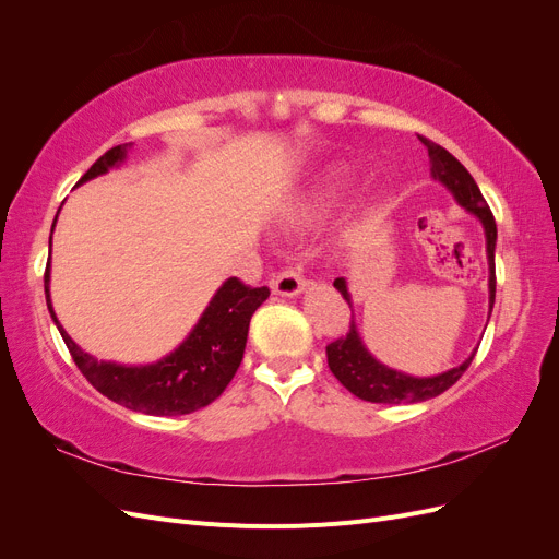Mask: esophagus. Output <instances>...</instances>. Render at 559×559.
Segmentation results:
<instances>
[{
  "instance_id": "34e87169",
  "label": "esophagus",
  "mask_w": 559,
  "mask_h": 559,
  "mask_svg": "<svg viewBox=\"0 0 559 559\" xmlns=\"http://www.w3.org/2000/svg\"><path fill=\"white\" fill-rule=\"evenodd\" d=\"M306 286H308V282H306V277L300 275L298 267H286L273 280V292L277 296L294 298V296L302 294V289H306Z\"/></svg>"
}]
</instances>
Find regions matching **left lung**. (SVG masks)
Masks as SVG:
<instances>
[{
  "mask_svg": "<svg viewBox=\"0 0 559 559\" xmlns=\"http://www.w3.org/2000/svg\"><path fill=\"white\" fill-rule=\"evenodd\" d=\"M419 142L427 146L429 151V163H431V177L436 181H441L445 189L454 195V200L460 205L478 218L485 230V247H487V267H489V280H487V289H489V314H492L495 308V294H497V277H495V247H497V224L495 216L489 212L487 202L478 189V183L473 181L466 167L456 160L450 151L443 146H438L436 142L419 138ZM337 292L343 294V298L349 302L352 308V294L347 289V280L337 277L333 282ZM478 347L471 352V357L454 366L445 373H438L431 378H415L403 373V370L389 368L386 364L378 361L373 354L368 352L364 337L357 329V321L352 317V324L345 337H337L335 343L326 347V357H329V368L331 373L341 380V384L352 392L354 396H359L370 403H386V405H396V403H419L433 399L438 394H443L445 389H450L456 380L464 376V370L468 364L476 357Z\"/></svg>",
  "mask_w": 559,
  "mask_h": 559,
  "instance_id": "1",
  "label": "left lung"
}]
</instances>
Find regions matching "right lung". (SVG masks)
Returning a JSON list of instances; mask_svg holds the SVG:
<instances>
[{
  "instance_id": "1",
  "label": "right lung",
  "mask_w": 559,
  "mask_h": 559,
  "mask_svg": "<svg viewBox=\"0 0 559 559\" xmlns=\"http://www.w3.org/2000/svg\"><path fill=\"white\" fill-rule=\"evenodd\" d=\"M130 148L132 144L109 148L103 158L93 163L91 170L79 179L76 186L107 175L114 167H121ZM50 238H53V230H50ZM44 289L48 312L53 317L67 349H70L74 364L86 380L114 403L158 417L195 413L224 394L235 370L240 368L251 314L270 296L267 286L251 289L238 277H230L218 286L210 306L200 314L198 324L183 337L179 347L154 364L126 366L97 361L62 329L53 306H50V259L44 275Z\"/></svg>"
}]
</instances>
